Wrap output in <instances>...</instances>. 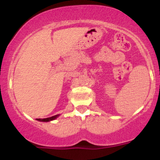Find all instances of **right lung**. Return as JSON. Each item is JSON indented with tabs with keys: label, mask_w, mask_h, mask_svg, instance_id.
<instances>
[{
	"label": "right lung",
	"mask_w": 160,
	"mask_h": 160,
	"mask_svg": "<svg viewBox=\"0 0 160 160\" xmlns=\"http://www.w3.org/2000/svg\"><path fill=\"white\" fill-rule=\"evenodd\" d=\"M59 114H56V115L52 116V117L50 118H37V121H39V122H50V121L55 120L57 117H59Z\"/></svg>",
	"instance_id": "right-lung-1"
}]
</instances>
